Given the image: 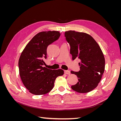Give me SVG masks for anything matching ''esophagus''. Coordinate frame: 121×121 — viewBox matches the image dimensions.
Returning a JSON list of instances; mask_svg holds the SVG:
<instances>
[{"label":"esophagus","instance_id":"34e87169","mask_svg":"<svg viewBox=\"0 0 121 121\" xmlns=\"http://www.w3.org/2000/svg\"><path fill=\"white\" fill-rule=\"evenodd\" d=\"M64 73H65V74H67V75H69V74H70V73H71L70 71H68V70H65V71H64Z\"/></svg>","mask_w":121,"mask_h":121}]
</instances>
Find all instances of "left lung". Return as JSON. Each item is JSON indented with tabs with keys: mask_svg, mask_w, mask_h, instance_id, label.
I'll return each instance as SVG.
<instances>
[{
	"mask_svg": "<svg viewBox=\"0 0 121 121\" xmlns=\"http://www.w3.org/2000/svg\"><path fill=\"white\" fill-rule=\"evenodd\" d=\"M65 36L70 45L72 60H80V71H71L78 80L72 89L79 93L89 92L97 86L104 73V54L95 40L85 33L70 30L65 32Z\"/></svg>",
	"mask_w": 121,
	"mask_h": 121,
	"instance_id": "left-lung-1",
	"label": "left lung"
}]
</instances>
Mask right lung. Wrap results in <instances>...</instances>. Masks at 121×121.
Instances as JSON below:
<instances>
[{"label": "right lung", "mask_w": 121, "mask_h": 121, "mask_svg": "<svg viewBox=\"0 0 121 121\" xmlns=\"http://www.w3.org/2000/svg\"><path fill=\"white\" fill-rule=\"evenodd\" d=\"M58 31L38 33L30 40L22 52L19 60L20 77L25 87L35 95L45 94L52 90L58 76L64 73L61 69L43 67L47 57V48L59 38Z\"/></svg>", "instance_id": "1"}]
</instances>
